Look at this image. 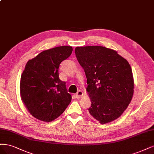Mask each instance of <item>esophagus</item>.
Listing matches in <instances>:
<instances>
[{"mask_svg":"<svg viewBox=\"0 0 154 154\" xmlns=\"http://www.w3.org/2000/svg\"><path fill=\"white\" fill-rule=\"evenodd\" d=\"M82 95H83L82 91H81V90H79V91H78V92L75 94V97L76 98H80L82 96Z\"/></svg>","mask_w":154,"mask_h":154,"instance_id":"34e87169","label":"esophagus"}]
</instances>
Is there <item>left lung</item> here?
Here are the masks:
<instances>
[{
	"instance_id": "8db88e82",
	"label": "left lung",
	"mask_w": 154,
	"mask_h": 154,
	"mask_svg": "<svg viewBox=\"0 0 154 154\" xmlns=\"http://www.w3.org/2000/svg\"><path fill=\"white\" fill-rule=\"evenodd\" d=\"M75 56L87 79L90 115L102 124L120 117L134 93L132 69L116 51L101 46L77 47Z\"/></svg>"
}]
</instances>
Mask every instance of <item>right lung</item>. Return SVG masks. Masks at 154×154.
Segmentation results:
<instances>
[{
    "mask_svg": "<svg viewBox=\"0 0 154 154\" xmlns=\"http://www.w3.org/2000/svg\"><path fill=\"white\" fill-rule=\"evenodd\" d=\"M72 51L70 46L48 49L26 64L20 79V95L29 112L39 120H55L71 102L65 82L59 79V67Z\"/></svg>",
    "mask_w": 154,
    "mask_h": 154,
    "instance_id": "right-lung-1",
    "label": "right lung"
}]
</instances>
